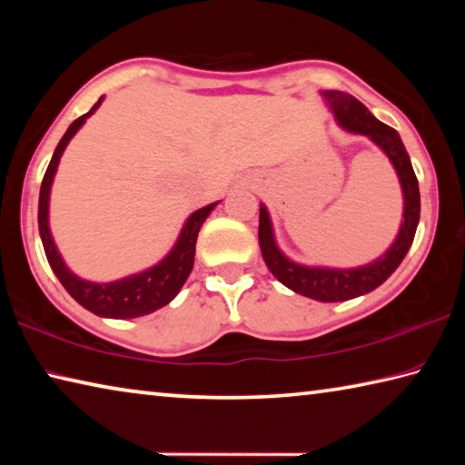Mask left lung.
Returning a JSON list of instances; mask_svg holds the SVG:
<instances>
[{"mask_svg":"<svg viewBox=\"0 0 465 465\" xmlns=\"http://www.w3.org/2000/svg\"><path fill=\"white\" fill-rule=\"evenodd\" d=\"M320 96L324 98L328 110L334 114L336 123L341 124L346 133L367 137L388 155V160L391 162V166L398 174L404 199L402 223H400L398 235L396 240L391 242V246L385 250L380 258H375V261L361 266H352V269L308 266L291 261L285 252L279 248L277 240H274L269 209H266L264 203H261L258 242H261V252L269 271L277 277V281H281L282 285L289 287L291 291H295V293L316 299V302L334 303L371 293L373 289L388 281L390 274L398 269L400 262L404 261L406 252L411 250L416 227H419L420 193L419 180H416V174L412 170L411 155H408L398 131H393L388 124L377 121L375 116L369 113L367 106L361 104V102L355 96H351V94L338 90H322Z\"/></svg>","mask_w":465,"mask_h":465,"instance_id":"8db88e82","label":"left lung"}]
</instances>
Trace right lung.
Wrapping results in <instances>:
<instances>
[{
  "label": "right lung",
  "mask_w": 465,
  "mask_h": 465,
  "mask_svg": "<svg viewBox=\"0 0 465 465\" xmlns=\"http://www.w3.org/2000/svg\"><path fill=\"white\" fill-rule=\"evenodd\" d=\"M104 96H100L96 104L92 106L90 113L82 114L80 119L69 124L65 135L61 137L59 145L54 147V153L51 157L49 168L45 172L43 184H41V196H38V232H41L43 248L49 261L53 272L57 274L61 285L72 295L77 303L100 318H114V320H131L139 316H147L155 310L168 305L172 299L178 295V291L188 279L194 264V248L196 238H199V230L209 217L219 201L207 204V207L196 209L194 213L188 215L178 233V240L174 246L162 258L160 262L149 266V269L129 274V277L110 281V282H94L85 281L69 269L63 261L57 243L53 240L51 227H49V201H51V186L54 174H57L61 155L74 139L77 131L84 127V123L100 108Z\"/></svg>",
  "instance_id": "1"
}]
</instances>
